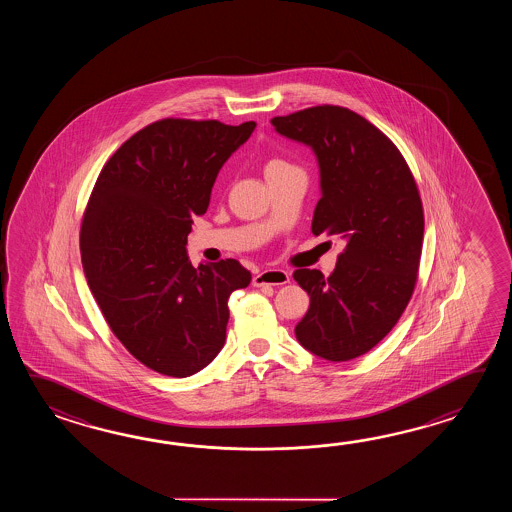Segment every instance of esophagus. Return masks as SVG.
<instances>
[{
	"mask_svg": "<svg viewBox=\"0 0 512 512\" xmlns=\"http://www.w3.org/2000/svg\"><path fill=\"white\" fill-rule=\"evenodd\" d=\"M289 282V272L282 269H267L261 271L252 278L254 287H263V285H285Z\"/></svg>",
	"mask_w": 512,
	"mask_h": 512,
	"instance_id": "esophagus-1",
	"label": "esophagus"
}]
</instances>
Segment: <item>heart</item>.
I'll return each mask as SVG.
<instances>
[{"instance_id": "heart-1", "label": "heart", "mask_w": 512, "mask_h": 512, "mask_svg": "<svg viewBox=\"0 0 512 512\" xmlns=\"http://www.w3.org/2000/svg\"><path fill=\"white\" fill-rule=\"evenodd\" d=\"M285 166H293V164L287 163L285 159L280 157H272L267 163H265V172H272V170H278V168H285Z\"/></svg>"}]
</instances>
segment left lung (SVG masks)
Segmentation results:
<instances>
[{
	"instance_id": "obj_1",
	"label": "left lung",
	"mask_w": 512,
	"mask_h": 512,
	"mask_svg": "<svg viewBox=\"0 0 512 512\" xmlns=\"http://www.w3.org/2000/svg\"><path fill=\"white\" fill-rule=\"evenodd\" d=\"M271 124L316 153L322 197L313 234L346 240L331 276L294 271L311 296L294 333L322 359H357L392 331L414 294L425 232L414 175L399 148L351 109L313 106Z\"/></svg>"
}]
</instances>
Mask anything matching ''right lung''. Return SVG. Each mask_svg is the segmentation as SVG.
Listing matches in <instances>:
<instances>
[{
	"mask_svg": "<svg viewBox=\"0 0 512 512\" xmlns=\"http://www.w3.org/2000/svg\"><path fill=\"white\" fill-rule=\"evenodd\" d=\"M256 122L163 119L109 157L87 201L80 254L113 335L146 368L188 377L216 359L229 296L251 283L240 261L192 267V218L207 212L221 166Z\"/></svg>",
	"mask_w": 512,
	"mask_h": 512,
	"instance_id": "right-lung-1",
	"label": "right lung"
}]
</instances>
